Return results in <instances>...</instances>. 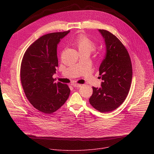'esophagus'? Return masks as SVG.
<instances>
[{"mask_svg": "<svg viewBox=\"0 0 154 154\" xmlns=\"http://www.w3.org/2000/svg\"><path fill=\"white\" fill-rule=\"evenodd\" d=\"M81 86H82V85L78 84V83H74V84H73V86H74V88H80V87H81Z\"/></svg>", "mask_w": 154, "mask_h": 154, "instance_id": "34e87169", "label": "esophagus"}]
</instances>
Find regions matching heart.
Returning <instances> with one entry per match:
<instances>
[{"label":"heart","instance_id":"heart-1","mask_svg":"<svg viewBox=\"0 0 154 154\" xmlns=\"http://www.w3.org/2000/svg\"><path fill=\"white\" fill-rule=\"evenodd\" d=\"M73 45L78 49L80 53H89L90 54L95 51V43L84 35H80L73 41Z\"/></svg>","mask_w":154,"mask_h":154}]
</instances>
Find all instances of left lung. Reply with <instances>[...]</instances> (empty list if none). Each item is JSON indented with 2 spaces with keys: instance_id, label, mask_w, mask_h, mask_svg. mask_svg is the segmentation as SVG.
<instances>
[{
  "instance_id": "8db88e82",
  "label": "left lung",
  "mask_w": 154,
  "mask_h": 154,
  "mask_svg": "<svg viewBox=\"0 0 154 154\" xmlns=\"http://www.w3.org/2000/svg\"><path fill=\"white\" fill-rule=\"evenodd\" d=\"M103 36L106 54L99 67L103 82L100 88L93 87L90 104L101 113L115 110L125 100L132 79L131 60L123 44L114 35L99 30Z\"/></svg>"
}]
</instances>
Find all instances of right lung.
Listing matches in <instances>:
<instances>
[{
    "label": "right lung",
    "mask_w": 154,
    "mask_h": 154,
    "mask_svg": "<svg viewBox=\"0 0 154 154\" xmlns=\"http://www.w3.org/2000/svg\"><path fill=\"white\" fill-rule=\"evenodd\" d=\"M69 30L43 35L26 51L20 66V80L25 94L38 111L51 114L69 97V86L55 83L52 77L58 66L57 45Z\"/></svg>",
    "instance_id": "1"
}]
</instances>
